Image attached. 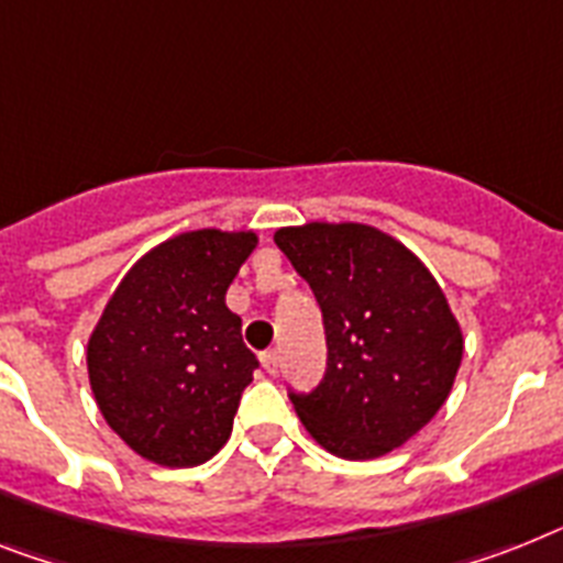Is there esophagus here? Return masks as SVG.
I'll list each match as a JSON object with an SVG mask.
<instances>
[{
    "mask_svg": "<svg viewBox=\"0 0 563 563\" xmlns=\"http://www.w3.org/2000/svg\"><path fill=\"white\" fill-rule=\"evenodd\" d=\"M262 365H264V371H267V374H276V371H278V354H276V351H264Z\"/></svg>",
    "mask_w": 563,
    "mask_h": 563,
    "instance_id": "obj_1",
    "label": "esophagus"
}]
</instances>
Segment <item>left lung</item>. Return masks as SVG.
I'll list each match as a JSON object with an SVG mask.
<instances>
[{"label": "left lung", "instance_id": "1", "mask_svg": "<svg viewBox=\"0 0 563 563\" xmlns=\"http://www.w3.org/2000/svg\"><path fill=\"white\" fill-rule=\"evenodd\" d=\"M322 310L328 365L313 391H287L319 445L368 460L438 415L463 360V333L415 253L365 224L276 232Z\"/></svg>", "mask_w": 563, "mask_h": 563}]
</instances>
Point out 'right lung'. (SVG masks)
<instances>
[{"instance_id":"add662e5","label":"right lung","mask_w":563,"mask_h":563,"mask_svg":"<svg viewBox=\"0 0 563 563\" xmlns=\"http://www.w3.org/2000/svg\"><path fill=\"white\" fill-rule=\"evenodd\" d=\"M255 232L195 230L155 247L118 285L88 339L106 422L161 466H198L227 443L258 368L227 308Z\"/></svg>"}]
</instances>
